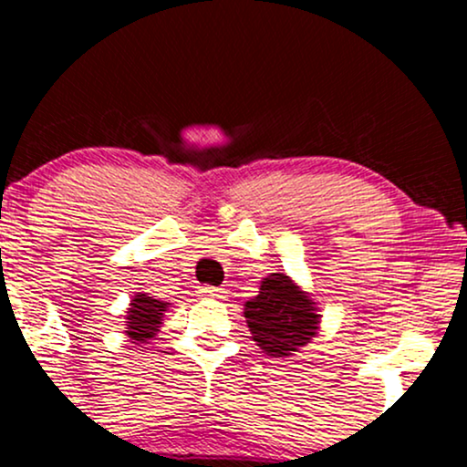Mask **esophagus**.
Here are the masks:
<instances>
[{
    "label": "esophagus",
    "mask_w": 467,
    "mask_h": 467,
    "mask_svg": "<svg viewBox=\"0 0 467 467\" xmlns=\"http://www.w3.org/2000/svg\"><path fill=\"white\" fill-rule=\"evenodd\" d=\"M197 292L202 294V296H206V298H223V289H219V287H213V285H202L200 289H197Z\"/></svg>",
    "instance_id": "obj_1"
}]
</instances>
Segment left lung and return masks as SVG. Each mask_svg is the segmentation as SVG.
I'll return each instance as SVG.
<instances>
[{"mask_svg": "<svg viewBox=\"0 0 467 467\" xmlns=\"http://www.w3.org/2000/svg\"><path fill=\"white\" fill-rule=\"evenodd\" d=\"M252 340L272 358L301 351L318 331L316 303L283 272L265 276L259 294L244 307Z\"/></svg>", "mask_w": 467, "mask_h": 467, "instance_id": "obj_1", "label": "left lung"}]
</instances>
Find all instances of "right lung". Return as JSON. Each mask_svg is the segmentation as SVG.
<instances>
[{"mask_svg": "<svg viewBox=\"0 0 467 467\" xmlns=\"http://www.w3.org/2000/svg\"><path fill=\"white\" fill-rule=\"evenodd\" d=\"M166 307H169V303L158 301L147 294H136V298L130 303V312H127L125 334L136 342L151 340L160 331Z\"/></svg>", "mask_w": 467, "mask_h": 467, "instance_id": "obj_1", "label": "right lung"}]
</instances>
